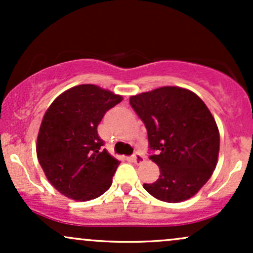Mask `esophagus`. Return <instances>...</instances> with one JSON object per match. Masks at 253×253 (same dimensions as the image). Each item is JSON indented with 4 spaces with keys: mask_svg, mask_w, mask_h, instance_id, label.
Instances as JSON below:
<instances>
[{
    "mask_svg": "<svg viewBox=\"0 0 253 253\" xmlns=\"http://www.w3.org/2000/svg\"><path fill=\"white\" fill-rule=\"evenodd\" d=\"M132 161L134 162L135 164H141L145 161V157L141 155L140 152L135 151V152L132 155Z\"/></svg>",
    "mask_w": 253,
    "mask_h": 253,
    "instance_id": "1",
    "label": "esophagus"
}]
</instances>
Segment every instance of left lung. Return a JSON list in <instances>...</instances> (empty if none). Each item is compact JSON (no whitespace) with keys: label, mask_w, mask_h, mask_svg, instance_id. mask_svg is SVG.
Returning <instances> with one entry per match:
<instances>
[{"label":"left lung","mask_w":253,"mask_h":253,"mask_svg":"<svg viewBox=\"0 0 253 253\" xmlns=\"http://www.w3.org/2000/svg\"><path fill=\"white\" fill-rule=\"evenodd\" d=\"M129 103L147 129L150 159L161 169L144 189L164 202L190 199L211 178L219 156V129L210 109L178 86L130 96Z\"/></svg>","instance_id":"8db88e82"}]
</instances>
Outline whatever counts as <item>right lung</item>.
Here are the masks:
<instances>
[{
    "instance_id": "right-lung-1",
    "label": "right lung",
    "mask_w": 253,
    "mask_h": 253,
    "mask_svg": "<svg viewBox=\"0 0 253 253\" xmlns=\"http://www.w3.org/2000/svg\"><path fill=\"white\" fill-rule=\"evenodd\" d=\"M120 95L82 84L59 95L46 110L37 140L38 161L56 189L76 201L106 193L120 162L103 149L97 126Z\"/></svg>"
}]
</instances>
